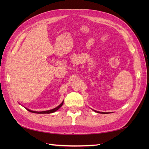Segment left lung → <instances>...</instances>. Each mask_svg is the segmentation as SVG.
Segmentation results:
<instances>
[{
  "instance_id": "obj_1",
  "label": "left lung",
  "mask_w": 149,
  "mask_h": 149,
  "mask_svg": "<svg viewBox=\"0 0 149 149\" xmlns=\"http://www.w3.org/2000/svg\"><path fill=\"white\" fill-rule=\"evenodd\" d=\"M96 112H98V113H101V114H106L105 112H99V111H95Z\"/></svg>"
}]
</instances>
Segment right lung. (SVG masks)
Returning a JSON list of instances; mask_svg holds the SVG:
<instances>
[{"mask_svg": "<svg viewBox=\"0 0 149 149\" xmlns=\"http://www.w3.org/2000/svg\"><path fill=\"white\" fill-rule=\"evenodd\" d=\"M63 101L61 102V104H60L59 106H58V107L54 108V109H51V110H48V111H41V112H37V111H31L29 109H26V110L29 111V112H33V113H37V114H49V113H53V112L56 111L58 109H59L60 107H61L63 105Z\"/></svg>", "mask_w": 149, "mask_h": 149, "instance_id": "add662e5", "label": "right lung"}]
</instances>
